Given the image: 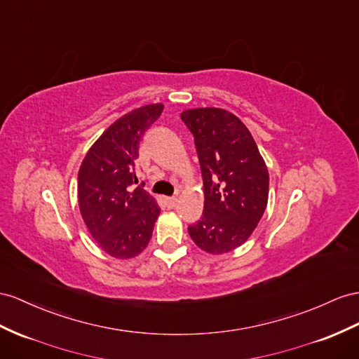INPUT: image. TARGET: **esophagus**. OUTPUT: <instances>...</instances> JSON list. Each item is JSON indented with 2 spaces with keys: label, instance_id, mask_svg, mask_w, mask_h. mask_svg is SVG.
<instances>
[{
  "label": "esophagus",
  "instance_id": "1",
  "mask_svg": "<svg viewBox=\"0 0 359 359\" xmlns=\"http://www.w3.org/2000/svg\"><path fill=\"white\" fill-rule=\"evenodd\" d=\"M177 203V197H167L165 198V205H167L168 208H174Z\"/></svg>",
  "mask_w": 359,
  "mask_h": 359
}]
</instances>
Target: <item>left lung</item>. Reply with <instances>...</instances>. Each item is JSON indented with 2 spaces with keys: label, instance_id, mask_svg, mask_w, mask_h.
<instances>
[{
  "label": "left lung",
  "instance_id": "8db88e82",
  "mask_svg": "<svg viewBox=\"0 0 359 359\" xmlns=\"http://www.w3.org/2000/svg\"><path fill=\"white\" fill-rule=\"evenodd\" d=\"M194 135L205 188V209L188 227L201 250L224 255L244 244L269 201V170L249 128L224 109L198 107L180 114Z\"/></svg>",
  "mask_w": 359,
  "mask_h": 359
}]
</instances>
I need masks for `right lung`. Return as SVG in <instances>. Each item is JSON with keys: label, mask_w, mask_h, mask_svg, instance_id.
I'll use <instances>...</instances> for the list:
<instances>
[{"label": "right lung", "mask_w": 359, "mask_h": 359, "mask_svg": "<svg viewBox=\"0 0 359 359\" xmlns=\"http://www.w3.org/2000/svg\"><path fill=\"white\" fill-rule=\"evenodd\" d=\"M163 110L147 104L118 118L86 153L79 170L80 214L95 243L116 259H130L150 243L161 208L137 183L140 141Z\"/></svg>", "instance_id": "obj_1"}]
</instances>
